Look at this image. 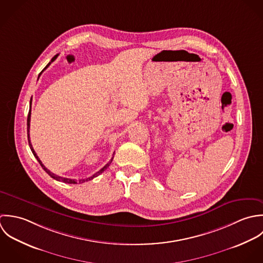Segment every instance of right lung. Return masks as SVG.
Returning a JSON list of instances; mask_svg holds the SVG:
<instances>
[{
	"instance_id": "right-lung-1",
	"label": "right lung",
	"mask_w": 263,
	"mask_h": 263,
	"mask_svg": "<svg viewBox=\"0 0 263 263\" xmlns=\"http://www.w3.org/2000/svg\"><path fill=\"white\" fill-rule=\"evenodd\" d=\"M59 54H55L54 57H53V59H52V61L45 67V69L44 70H46L50 65H51V63L53 62L55 59H57V57H58ZM43 70V71H44ZM42 74V73H41ZM40 77V76H39ZM30 115H31V100H30V109H29V112H28V116H27V137H28V143H29V147H30V149H31V152H32V154H33V156L35 157V158L37 159V161L40 162V164L42 165V167L46 171V173H48L53 179L54 180H57V181H60V182H63V183H68V184H77V183H79V184H81V183H84V182H87V181H90V180H92L93 178H96V177H98L99 175H101L104 171H105V168H107L108 167V165L110 164V162H111V160H112V158L114 157L111 158V159L105 164V166L103 167V168H101L99 172H97L95 175H92L91 177H89V178H86V179H81V180H74V179H69V178H63V177H60V176H58V175H54L53 174L50 170H48L44 164H43V162H42V160L39 158L37 157V155L35 154V152H34V149H33V147H32V144H31V142H30V139H29V128H30Z\"/></svg>"
}]
</instances>
